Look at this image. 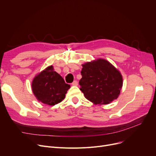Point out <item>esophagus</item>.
<instances>
[{
    "mask_svg": "<svg viewBox=\"0 0 156 156\" xmlns=\"http://www.w3.org/2000/svg\"><path fill=\"white\" fill-rule=\"evenodd\" d=\"M72 85H73V86H77L78 85V81L76 80L73 81V82L72 83Z\"/></svg>",
    "mask_w": 156,
    "mask_h": 156,
    "instance_id": "obj_1",
    "label": "esophagus"
}]
</instances>
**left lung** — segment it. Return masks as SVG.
Masks as SVG:
<instances>
[{
  "mask_svg": "<svg viewBox=\"0 0 156 156\" xmlns=\"http://www.w3.org/2000/svg\"><path fill=\"white\" fill-rule=\"evenodd\" d=\"M80 88L88 101L95 104L116 99L122 85L121 73L108 61L99 59L82 65Z\"/></svg>",
  "mask_w": 156,
  "mask_h": 156,
  "instance_id": "left-lung-1",
  "label": "left lung"
}]
</instances>
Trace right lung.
<instances>
[{
    "instance_id": "obj_1",
    "label": "right lung",
    "mask_w": 156,
    "mask_h": 156,
    "mask_svg": "<svg viewBox=\"0 0 156 156\" xmlns=\"http://www.w3.org/2000/svg\"><path fill=\"white\" fill-rule=\"evenodd\" d=\"M31 87L39 101L54 105L64 99L70 85L65 83L62 76L54 71L51 66L35 76Z\"/></svg>"
}]
</instances>
